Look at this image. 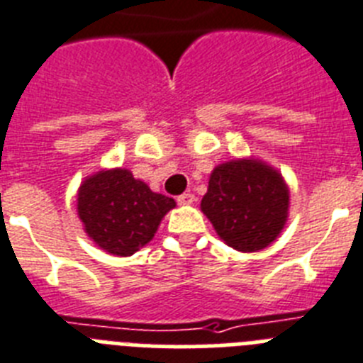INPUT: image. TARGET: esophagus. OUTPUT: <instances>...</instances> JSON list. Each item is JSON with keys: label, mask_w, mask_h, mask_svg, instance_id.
<instances>
[{"label": "esophagus", "mask_w": 363, "mask_h": 363, "mask_svg": "<svg viewBox=\"0 0 363 363\" xmlns=\"http://www.w3.org/2000/svg\"><path fill=\"white\" fill-rule=\"evenodd\" d=\"M177 203L181 206H190V204L195 203V195L194 194H182L177 197Z\"/></svg>", "instance_id": "1"}]
</instances>
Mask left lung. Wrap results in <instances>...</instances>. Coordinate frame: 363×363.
<instances>
[{
  "label": "left lung",
  "instance_id": "obj_1",
  "mask_svg": "<svg viewBox=\"0 0 363 363\" xmlns=\"http://www.w3.org/2000/svg\"><path fill=\"white\" fill-rule=\"evenodd\" d=\"M201 210L217 235L239 252L267 248L289 217V188L281 173L257 159L216 166Z\"/></svg>",
  "mask_w": 363,
  "mask_h": 363
}]
</instances>
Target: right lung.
Masks as SVG:
<instances>
[{"instance_id":"1","label":"right lung","mask_w":363,"mask_h":363,"mask_svg":"<svg viewBox=\"0 0 363 363\" xmlns=\"http://www.w3.org/2000/svg\"><path fill=\"white\" fill-rule=\"evenodd\" d=\"M175 201L155 194L124 168L102 169L78 188V217L96 247L111 256H131L153 239Z\"/></svg>"}]
</instances>
